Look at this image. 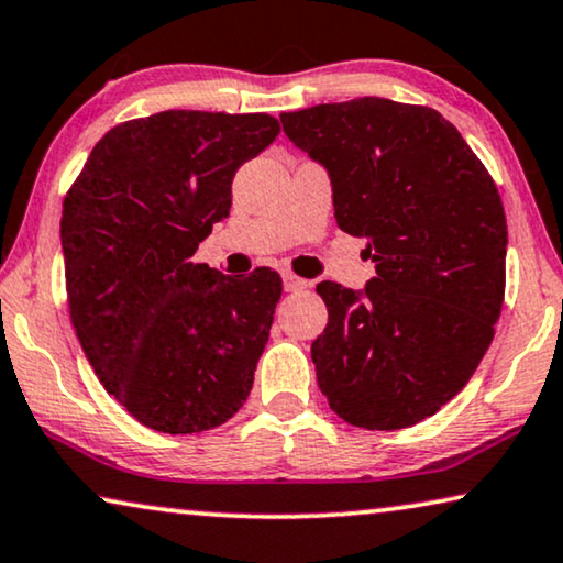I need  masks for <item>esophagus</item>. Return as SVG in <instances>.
<instances>
[{
  "instance_id": "esophagus-1",
  "label": "esophagus",
  "mask_w": 563,
  "mask_h": 563,
  "mask_svg": "<svg viewBox=\"0 0 563 563\" xmlns=\"http://www.w3.org/2000/svg\"><path fill=\"white\" fill-rule=\"evenodd\" d=\"M282 279H284V289H287V291H301V289H307V287H309V282H307V279H301V276L291 274V272L284 274Z\"/></svg>"
}]
</instances>
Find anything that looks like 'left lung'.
Wrapping results in <instances>:
<instances>
[{
  "label": "left lung",
  "instance_id": "1",
  "mask_svg": "<svg viewBox=\"0 0 563 563\" xmlns=\"http://www.w3.org/2000/svg\"><path fill=\"white\" fill-rule=\"evenodd\" d=\"M282 124L328 169L338 225L376 262L363 291L317 284L320 390L353 427H413L460 394L493 342L508 246L498 187L429 106L365 96Z\"/></svg>",
  "mask_w": 563,
  "mask_h": 563
}]
</instances>
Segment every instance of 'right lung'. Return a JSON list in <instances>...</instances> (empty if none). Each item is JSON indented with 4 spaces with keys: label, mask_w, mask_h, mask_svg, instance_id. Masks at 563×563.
<instances>
[{
    "label": "right lung",
    "mask_w": 563,
    "mask_h": 563,
    "mask_svg": "<svg viewBox=\"0 0 563 563\" xmlns=\"http://www.w3.org/2000/svg\"><path fill=\"white\" fill-rule=\"evenodd\" d=\"M268 113L162 111L113 126L63 200L70 322L103 388L165 434L221 427L246 401L282 279L190 262L231 183L279 134Z\"/></svg>",
    "instance_id": "obj_1"
}]
</instances>
